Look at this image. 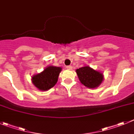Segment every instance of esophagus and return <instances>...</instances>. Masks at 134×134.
Instances as JSON below:
<instances>
[{
    "mask_svg": "<svg viewBox=\"0 0 134 134\" xmlns=\"http://www.w3.org/2000/svg\"><path fill=\"white\" fill-rule=\"evenodd\" d=\"M66 68H67V69H68V70H71L72 69V67L71 65L67 66V67H66Z\"/></svg>",
    "mask_w": 134,
    "mask_h": 134,
    "instance_id": "1",
    "label": "esophagus"
}]
</instances>
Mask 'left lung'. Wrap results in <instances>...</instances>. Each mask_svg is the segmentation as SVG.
I'll list each match as a JSON object with an SVG mask.
<instances>
[{
    "instance_id": "8db88e82",
    "label": "left lung",
    "mask_w": 134,
    "mask_h": 134,
    "mask_svg": "<svg viewBox=\"0 0 134 134\" xmlns=\"http://www.w3.org/2000/svg\"><path fill=\"white\" fill-rule=\"evenodd\" d=\"M79 81L82 84L88 88H96L99 86L103 81V73L91 68L84 66L76 70Z\"/></svg>"
}]
</instances>
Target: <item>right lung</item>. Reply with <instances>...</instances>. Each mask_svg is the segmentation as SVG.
<instances>
[{"label":"right lung","instance_id":"add662e5","mask_svg":"<svg viewBox=\"0 0 134 134\" xmlns=\"http://www.w3.org/2000/svg\"><path fill=\"white\" fill-rule=\"evenodd\" d=\"M61 67L49 66L41 73L32 77V83L41 91H47L55 85L58 81Z\"/></svg>","mask_w":134,"mask_h":134}]
</instances>
